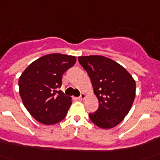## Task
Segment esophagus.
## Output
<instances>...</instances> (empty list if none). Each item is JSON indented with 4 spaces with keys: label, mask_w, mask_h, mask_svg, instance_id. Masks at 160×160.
<instances>
[{
    "label": "esophagus",
    "mask_w": 160,
    "mask_h": 160,
    "mask_svg": "<svg viewBox=\"0 0 160 160\" xmlns=\"http://www.w3.org/2000/svg\"><path fill=\"white\" fill-rule=\"evenodd\" d=\"M86 98V94L85 93H81L80 95V97H78V99H80V100H82Z\"/></svg>",
    "instance_id": "esophagus-1"
}]
</instances>
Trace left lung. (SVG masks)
<instances>
[{"label": "left lung", "mask_w": 160, "mask_h": 160, "mask_svg": "<svg viewBox=\"0 0 160 160\" xmlns=\"http://www.w3.org/2000/svg\"><path fill=\"white\" fill-rule=\"evenodd\" d=\"M91 80L99 108L89 113L91 121L103 129L116 127L130 111L136 84L129 72L117 62L100 55L78 57Z\"/></svg>", "instance_id": "left-lung-1"}]
</instances>
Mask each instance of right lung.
Returning <instances> with one entry per match:
<instances>
[{
  "label": "right lung",
  "instance_id": "add662e5",
  "mask_svg": "<svg viewBox=\"0 0 160 160\" xmlns=\"http://www.w3.org/2000/svg\"><path fill=\"white\" fill-rule=\"evenodd\" d=\"M76 62V58L61 53L41 57L25 69L19 79L22 102L41 124L54 125L66 117L72 99L58 91L62 75Z\"/></svg>",
  "mask_w": 160,
  "mask_h": 160
}]
</instances>
